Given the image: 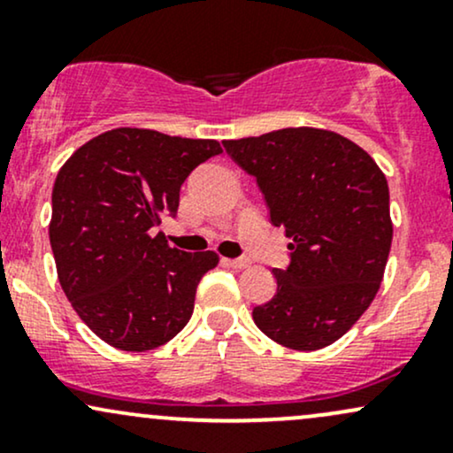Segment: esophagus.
<instances>
[{"instance_id":"1","label":"esophagus","mask_w":453,"mask_h":453,"mask_svg":"<svg viewBox=\"0 0 453 453\" xmlns=\"http://www.w3.org/2000/svg\"><path fill=\"white\" fill-rule=\"evenodd\" d=\"M223 264H227L230 268H236V270H242L249 266V259L247 257H234V259H223Z\"/></svg>"}]
</instances>
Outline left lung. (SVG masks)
Instances as JSON below:
<instances>
[{"mask_svg":"<svg viewBox=\"0 0 453 453\" xmlns=\"http://www.w3.org/2000/svg\"><path fill=\"white\" fill-rule=\"evenodd\" d=\"M256 179L273 226L289 238L277 294L253 309L268 339L298 351L339 341L375 298L392 247L389 189L366 150L341 134L285 127L223 140Z\"/></svg>","mask_w":453,"mask_h":453,"instance_id":"8db88e82","label":"left lung"}]
</instances>
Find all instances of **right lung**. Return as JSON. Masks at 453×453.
Returning a JSON list of instances; mask_svg holds the SVG:
<instances>
[{"label": "right lung", "mask_w": 453, "mask_h": 453, "mask_svg": "<svg viewBox=\"0 0 453 453\" xmlns=\"http://www.w3.org/2000/svg\"><path fill=\"white\" fill-rule=\"evenodd\" d=\"M219 153L217 140L119 127L82 144L57 174L49 236L59 283L108 345L155 349L189 321L197 283L219 257L170 249L155 227L176 215L187 176Z\"/></svg>", "instance_id": "obj_1"}]
</instances>
